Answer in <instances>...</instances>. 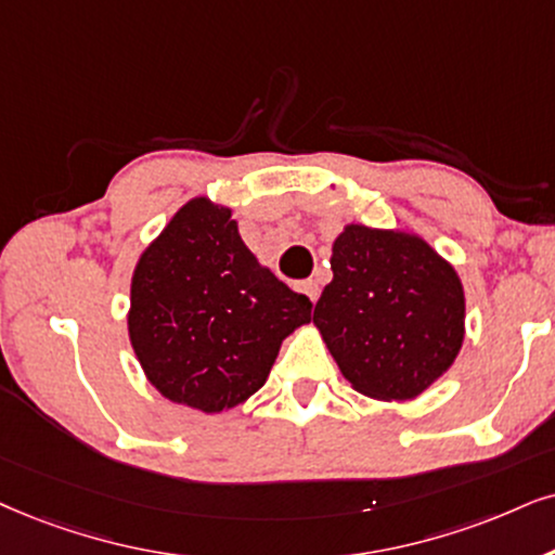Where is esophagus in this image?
<instances>
[{
	"label": "esophagus",
	"mask_w": 555,
	"mask_h": 555,
	"mask_svg": "<svg viewBox=\"0 0 555 555\" xmlns=\"http://www.w3.org/2000/svg\"><path fill=\"white\" fill-rule=\"evenodd\" d=\"M299 292H305L307 297H310L312 301H318V297H320V286H318V282H312V279H307V282H301V284H299Z\"/></svg>",
	"instance_id": "34e87169"
}]
</instances>
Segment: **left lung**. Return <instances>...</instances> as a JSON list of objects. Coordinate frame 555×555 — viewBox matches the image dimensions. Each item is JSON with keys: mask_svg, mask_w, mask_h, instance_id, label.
Instances as JSON below:
<instances>
[{"mask_svg": "<svg viewBox=\"0 0 555 555\" xmlns=\"http://www.w3.org/2000/svg\"><path fill=\"white\" fill-rule=\"evenodd\" d=\"M330 269L312 322L356 391L406 402L453 366L466 333L464 284L423 237L346 225Z\"/></svg>", "mask_w": 555, "mask_h": 555, "instance_id": "1", "label": "left lung"}]
</instances>
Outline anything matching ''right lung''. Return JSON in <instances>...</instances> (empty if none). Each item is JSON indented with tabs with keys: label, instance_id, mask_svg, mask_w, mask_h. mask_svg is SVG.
Instances as JSON below:
<instances>
[{
	"label": "right lung",
	"instance_id": "right-lung-1",
	"mask_svg": "<svg viewBox=\"0 0 555 555\" xmlns=\"http://www.w3.org/2000/svg\"><path fill=\"white\" fill-rule=\"evenodd\" d=\"M310 310L258 263L228 207L194 196L138 258L128 333L160 395L215 415L263 387Z\"/></svg>",
	"mask_w": 555,
	"mask_h": 555
}]
</instances>
